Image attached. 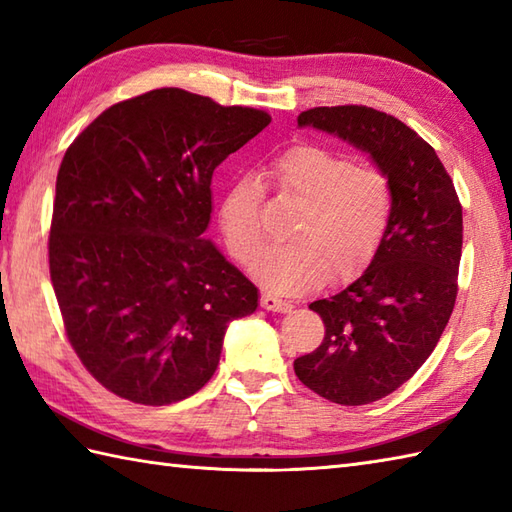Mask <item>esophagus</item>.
<instances>
[{
	"label": "esophagus",
	"mask_w": 512,
	"mask_h": 512,
	"mask_svg": "<svg viewBox=\"0 0 512 512\" xmlns=\"http://www.w3.org/2000/svg\"><path fill=\"white\" fill-rule=\"evenodd\" d=\"M262 308L270 310V312H288L292 306H290L288 301L279 299L275 295H270V292H264V295H262Z\"/></svg>",
	"instance_id": "34e87169"
}]
</instances>
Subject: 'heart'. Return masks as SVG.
I'll use <instances>...</instances> for the list:
<instances>
[{
	"label": "heart",
	"instance_id": "obj_1",
	"mask_svg": "<svg viewBox=\"0 0 512 512\" xmlns=\"http://www.w3.org/2000/svg\"><path fill=\"white\" fill-rule=\"evenodd\" d=\"M279 198L301 206L290 228L292 244L273 248L253 266L255 277L277 292L317 288L325 277L341 284L372 262L394 213L387 173L321 145H295L262 171ZM224 242L237 262L262 253V187L242 178L220 204Z\"/></svg>",
	"mask_w": 512,
	"mask_h": 512
}]
</instances>
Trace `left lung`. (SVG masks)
<instances>
[{"mask_svg":"<svg viewBox=\"0 0 512 512\" xmlns=\"http://www.w3.org/2000/svg\"><path fill=\"white\" fill-rule=\"evenodd\" d=\"M299 127L339 136L372 156L394 187V213L365 273L330 299L317 350L295 374L336 405H369L418 372L447 328L458 297L462 206L436 149L411 127L365 105L314 107Z\"/></svg>","mask_w":512,"mask_h":512,"instance_id":"8db88e82","label":"left lung"}]
</instances>
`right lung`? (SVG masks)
I'll list each match as a JSON object with an SVG mask.
<instances>
[{"mask_svg":"<svg viewBox=\"0 0 512 512\" xmlns=\"http://www.w3.org/2000/svg\"><path fill=\"white\" fill-rule=\"evenodd\" d=\"M270 123L253 107L162 88L112 105L57 176L50 279L65 334L112 394L162 407L200 391L257 288L204 231L217 165Z\"/></svg>","mask_w":512,"mask_h":512,"instance_id":"1","label":"right lung"}]
</instances>
